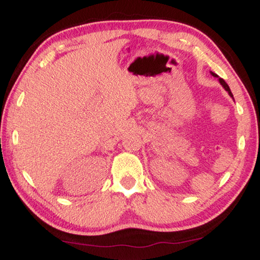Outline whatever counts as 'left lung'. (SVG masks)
I'll use <instances>...</instances> for the list:
<instances>
[{"label": "left lung", "instance_id": "8db88e82", "mask_svg": "<svg viewBox=\"0 0 260 260\" xmlns=\"http://www.w3.org/2000/svg\"><path fill=\"white\" fill-rule=\"evenodd\" d=\"M212 74H213V76H214V77H218V76H216V74H215V73H213V72H212ZM219 81H220V84H221V85H222V86H223V87H225V90H226L227 92H229V93H230V95H231V97H233L232 92H231V90H230V87H229V85H227V84H226V81H225V80H223V79H222V78H219Z\"/></svg>", "mask_w": 260, "mask_h": 260}]
</instances>
